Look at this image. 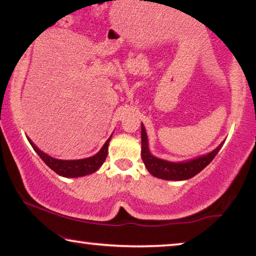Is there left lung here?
<instances>
[{"mask_svg": "<svg viewBox=\"0 0 256 256\" xmlns=\"http://www.w3.org/2000/svg\"><path fill=\"white\" fill-rule=\"evenodd\" d=\"M141 157L146 170L151 175L157 177V178L167 180H185L192 178L193 176L198 174L202 170H204L208 164L212 162V159L216 157V154L219 152V150L222 149L224 142L216 146L214 151H211L208 154L201 156V157L182 162H167V160L157 158L150 154L148 136H146L144 124H141Z\"/></svg>", "mask_w": 256, "mask_h": 256, "instance_id": "1", "label": "left lung"}]
</instances>
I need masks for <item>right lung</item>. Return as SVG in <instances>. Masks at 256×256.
<instances>
[{"instance_id":"right-lung-1","label":"right lung","mask_w":256,"mask_h":256,"mask_svg":"<svg viewBox=\"0 0 256 256\" xmlns=\"http://www.w3.org/2000/svg\"><path fill=\"white\" fill-rule=\"evenodd\" d=\"M112 136L108 138V140L102 146V148L98 151V152L92 156V157L84 158V159H78V160H60L50 157L45 152H42L36 146V144L28 138L29 144H32L34 150L36 151L38 156L42 159L47 166H48L52 170H54L56 174H58L63 177H81L89 174H92L96 170L100 168L102 164L105 162V159L108 154V144L112 138Z\"/></svg>"}]
</instances>
